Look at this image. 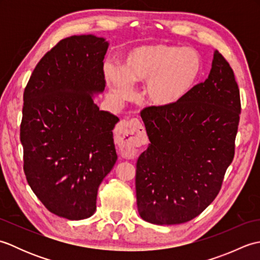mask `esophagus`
<instances>
[{
	"instance_id": "34e87169",
	"label": "esophagus",
	"mask_w": 260,
	"mask_h": 260,
	"mask_svg": "<svg viewBox=\"0 0 260 260\" xmlns=\"http://www.w3.org/2000/svg\"><path fill=\"white\" fill-rule=\"evenodd\" d=\"M116 136L121 155L126 158H133L139 151V147L146 144L145 129L141 121L136 118L121 120L116 127Z\"/></svg>"
}]
</instances>
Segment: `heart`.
<instances>
[{
	"label": "heart",
	"mask_w": 260,
	"mask_h": 260,
	"mask_svg": "<svg viewBox=\"0 0 260 260\" xmlns=\"http://www.w3.org/2000/svg\"><path fill=\"white\" fill-rule=\"evenodd\" d=\"M202 71V59L192 48L168 45L142 46L124 56L123 67L106 64V76L119 98L133 93V84L144 82L142 95L155 106H170L190 92Z\"/></svg>",
	"instance_id": "b5f03b06"
}]
</instances>
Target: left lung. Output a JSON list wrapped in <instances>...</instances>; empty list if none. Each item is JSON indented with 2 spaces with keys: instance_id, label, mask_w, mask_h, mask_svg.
Wrapping results in <instances>:
<instances>
[{
  "instance_id": "obj_1",
  "label": "left lung",
  "mask_w": 260,
  "mask_h": 260,
  "mask_svg": "<svg viewBox=\"0 0 260 260\" xmlns=\"http://www.w3.org/2000/svg\"><path fill=\"white\" fill-rule=\"evenodd\" d=\"M240 112L234 70L218 50L206 81L178 103L142 110L151 142L136 163L137 210L143 220L184 223L214 200L235 156Z\"/></svg>"
}]
</instances>
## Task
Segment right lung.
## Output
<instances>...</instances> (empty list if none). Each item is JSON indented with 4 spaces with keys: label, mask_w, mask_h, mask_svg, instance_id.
Here are the masks:
<instances>
[{
    "label": "right lung",
    "mask_w": 260,
    "mask_h": 260,
    "mask_svg": "<svg viewBox=\"0 0 260 260\" xmlns=\"http://www.w3.org/2000/svg\"><path fill=\"white\" fill-rule=\"evenodd\" d=\"M107 48L92 35L62 39L38 62L23 92L26 181L49 211L69 220L96 211L99 184L117 159L113 129L119 119L91 97L106 85Z\"/></svg>",
    "instance_id": "add662e5"
}]
</instances>
